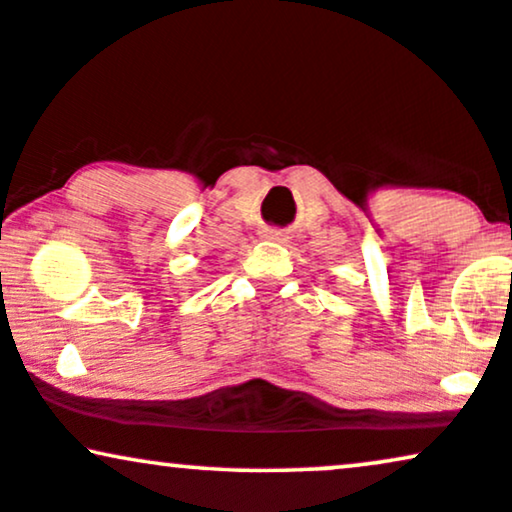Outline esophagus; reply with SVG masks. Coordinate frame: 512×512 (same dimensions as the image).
<instances>
[{"instance_id":"esophagus-1","label":"esophagus","mask_w":512,"mask_h":512,"mask_svg":"<svg viewBox=\"0 0 512 512\" xmlns=\"http://www.w3.org/2000/svg\"><path fill=\"white\" fill-rule=\"evenodd\" d=\"M269 238H271V241H281V236H278L276 231H269Z\"/></svg>"}]
</instances>
